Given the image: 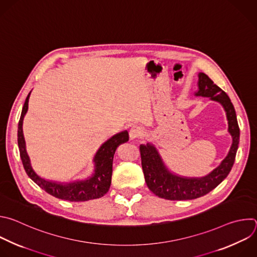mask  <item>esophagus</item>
<instances>
[{
  "instance_id": "obj_1",
  "label": "esophagus",
  "mask_w": 257,
  "mask_h": 257,
  "mask_svg": "<svg viewBox=\"0 0 257 257\" xmlns=\"http://www.w3.org/2000/svg\"><path fill=\"white\" fill-rule=\"evenodd\" d=\"M143 133H144L143 127H141V126H139V125H134V126L131 128V131H130V137H131L132 140L138 139V138L142 137Z\"/></svg>"
}]
</instances>
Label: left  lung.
Masks as SVG:
<instances>
[{"label": "left lung", "instance_id": "1", "mask_svg": "<svg viewBox=\"0 0 257 257\" xmlns=\"http://www.w3.org/2000/svg\"><path fill=\"white\" fill-rule=\"evenodd\" d=\"M197 96L210 97L223 105L229 123L233 143L228 156L212 173L202 178H183L171 174L162 162L155 147L147 144L140 146L141 160L146 183L149 189L159 197L169 200L194 199L206 195L216 188L230 173L238 149L240 130L236 112L229 96L206 74H198Z\"/></svg>", "mask_w": 257, "mask_h": 257}]
</instances>
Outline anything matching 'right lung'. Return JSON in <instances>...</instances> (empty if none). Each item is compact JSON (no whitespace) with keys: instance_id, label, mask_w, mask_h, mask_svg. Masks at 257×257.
I'll use <instances>...</instances> for the list:
<instances>
[{"instance_id":"1","label":"right lung","mask_w":257,"mask_h":257,"mask_svg":"<svg viewBox=\"0 0 257 257\" xmlns=\"http://www.w3.org/2000/svg\"><path fill=\"white\" fill-rule=\"evenodd\" d=\"M29 96L30 93L28 94L25 100L18 123V146L20 151V157L27 175L47 193L61 199L69 201H86L103 196L109 190L111 184L112 162L115 151L118 146L128 141V133L126 131L121 132L113 136L111 139H109L107 142H105L100 147L94 158L95 173L90 179L85 181L69 183L67 185L47 181L39 177L33 171L25 148V140L23 136L22 124L24 115L28 109Z\"/></svg>"}]
</instances>
